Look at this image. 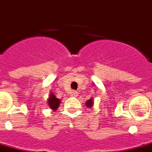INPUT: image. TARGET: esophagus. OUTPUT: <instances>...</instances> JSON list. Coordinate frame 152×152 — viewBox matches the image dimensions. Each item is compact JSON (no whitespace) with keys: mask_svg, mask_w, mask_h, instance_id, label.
Wrapping results in <instances>:
<instances>
[{"mask_svg":"<svg viewBox=\"0 0 152 152\" xmlns=\"http://www.w3.org/2000/svg\"><path fill=\"white\" fill-rule=\"evenodd\" d=\"M77 95H78V93L76 91H71V96H72V97H76Z\"/></svg>","mask_w":152,"mask_h":152,"instance_id":"esophagus-1","label":"esophagus"}]
</instances>
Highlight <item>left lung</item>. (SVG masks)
Segmentation results:
<instances>
[{"label":"left lung","instance_id":"obj_1","mask_svg":"<svg viewBox=\"0 0 152 152\" xmlns=\"http://www.w3.org/2000/svg\"><path fill=\"white\" fill-rule=\"evenodd\" d=\"M92 104H93V101H92V99H89V100H88V101H87L86 103V107H92Z\"/></svg>","mask_w":152,"mask_h":152}]
</instances>
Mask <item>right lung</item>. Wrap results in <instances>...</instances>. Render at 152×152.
Segmentation results:
<instances>
[{"label": "right lung", "mask_w": 152, "mask_h": 152, "mask_svg": "<svg viewBox=\"0 0 152 152\" xmlns=\"http://www.w3.org/2000/svg\"><path fill=\"white\" fill-rule=\"evenodd\" d=\"M49 102V106H50V108H52L53 110H55L57 107H59L60 101V99H58V98L55 97L54 93H52L50 96V97H49V102Z\"/></svg>", "instance_id": "obj_1"}]
</instances>
